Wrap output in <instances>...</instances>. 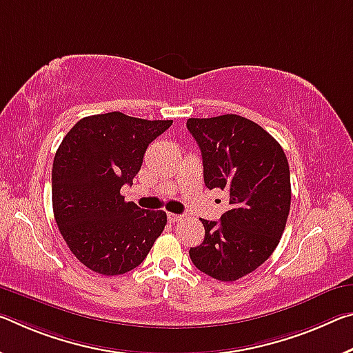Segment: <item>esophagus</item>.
Masks as SVG:
<instances>
[{"label":"esophagus","mask_w":353,"mask_h":353,"mask_svg":"<svg viewBox=\"0 0 353 353\" xmlns=\"http://www.w3.org/2000/svg\"><path fill=\"white\" fill-rule=\"evenodd\" d=\"M183 218H185V216L177 215V214H171V212L168 214V221H170V223H179V221H182Z\"/></svg>","instance_id":"esophagus-1"}]
</instances>
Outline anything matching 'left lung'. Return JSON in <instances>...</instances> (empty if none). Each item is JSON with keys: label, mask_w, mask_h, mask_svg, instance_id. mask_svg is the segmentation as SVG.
Returning <instances> with one entry per match:
<instances>
[{"label": "left lung", "mask_w": 353, "mask_h": 353, "mask_svg": "<svg viewBox=\"0 0 353 353\" xmlns=\"http://www.w3.org/2000/svg\"><path fill=\"white\" fill-rule=\"evenodd\" d=\"M203 155L204 183L229 194L220 221L190 248L192 262L218 281H236L264 264L279 243L290 209V172L283 148L256 122L237 114L190 117Z\"/></svg>", "instance_id": "1"}]
</instances>
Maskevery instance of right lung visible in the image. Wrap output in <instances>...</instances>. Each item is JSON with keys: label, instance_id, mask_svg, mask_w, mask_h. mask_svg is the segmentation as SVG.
Masks as SVG:
<instances>
[{"label": "right lung", "instance_id": "obj_1", "mask_svg": "<svg viewBox=\"0 0 353 353\" xmlns=\"http://www.w3.org/2000/svg\"><path fill=\"white\" fill-rule=\"evenodd\" d=\"M172 121H148L119 111L83 117L56 150L52 199L67 247L89 270L122 275L146 259L163 232V210L125 203L144 152Z\"/></svg>", "mask_w": 353, "mask_h": 353}]
</instances>
